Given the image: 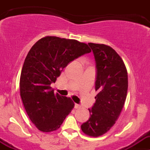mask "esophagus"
Returning a JSON list of instances; mask_svg holds the SVG:
<instances>
[{
	"instance_id": "esophagus-1",
	"label": "esophagus",
	"mask_w": 150,
	"mask_h": 150,
	"mask_svg": "<svg viewBox=\"0 0 150 150\" xmlns=\"http://www.w3.org/2000/svg\"><path fill=\"white\" fill-rule=\"evenodd\" d=\"M75 109L81 108V105H80V104H75Z\"/></svg>"
}]
</instances>
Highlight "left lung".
<instances>
[{
	"label": "left lung",
	"mask_w": 150,
	"mask_h": 150,
	"mask_svg": "<svg viewBox=\"0 0 150 150\" xmlns=\"http://www.w3.org/2000/svg\"><path fill=\"white\" fill-rule=\"evenodd\" d=\"M96 61V102L90 118L81 125L86 135L98 137L107 133L118 119L128 91V73L119 54L110 46L89 43Z\"/></svg>",
	"instance_id": "left-lung-1"
}]
</instances>
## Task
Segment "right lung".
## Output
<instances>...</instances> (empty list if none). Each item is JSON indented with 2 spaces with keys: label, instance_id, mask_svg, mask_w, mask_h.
Segmentation results:
<instances>
[{
  "label": "right lung",
  "instance_id": "right-lung-1",
  "mask_svg": "<svg viewBox=\"0 0 150 150\" xmlns=\"http://www.w3.org/2000/svg\"><path fill=\"white\" fill-rule=\"evenodd\" d=\"M91 51L86 43L56 36L42 38L30 48L21 72L20 96L39 131H56L71 112L73 101L54 93L51 84L71 61Z\"/></svg>",
  "mask_w": 150,
  "mask_h": 150
}]
</instances>
